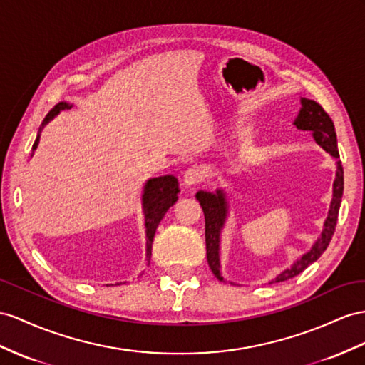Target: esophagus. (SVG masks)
<instances>
[{
	"mask_svg": "<svg viewBox=\"0 0 365 365\" xmlns=\"http://www.w3.org/2000/svg\"><path fill=\"white\" fill-rule=\"evenodd\" d=\"M203 179V173L199 170V168H190V170H186L183 177H182V182L186 186V188H191V186L199 185Z\"/></svg>",
	"mask_w": 365,
	"mask_h": 365,
	"instance_id": "obj_1",
	"label": "esophagus"
}]
</instances>
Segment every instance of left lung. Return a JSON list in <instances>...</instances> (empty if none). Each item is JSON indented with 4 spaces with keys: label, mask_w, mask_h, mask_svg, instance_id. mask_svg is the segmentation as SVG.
<instances>
[{
    "label": "left lung",
    "mask_w": 365,
    "mask_h": 365,
    "mask_svg": "<svg viewBox=\"0 0 365 365\" xmlns=\"http://www.w3.org/2000/svg\"><path fill=\"white\" fill-rule=\"evenodd\" d=\"M301 110L294 120V126L301 130H310L313 134V138L316 143L322 146L327 153L336 160V177L333 182V199L330 203L329 216H327L324 222V230L321 236L313 244L312 250L307 251L305 255L299 257L296 262L284 269L282 273L277 274L272 282H284V280L292 279L302 273L304 269L316 262L317 259L329 247L330 240L333 237V232L336 228V222H338V214L341 207V199H342V191H344V170L339 160V151H338V140H336V130L334 125L327 114L324 108L316 103L314 100L301 98ZM195 199L199 200L200 207L205 214V240H207V259L211 272L214 273L219 280H223L220 273V257H219V245H220V232L223 225H225V220L228 216V202L225 197V192L223 190H217L216 192H208V191H199L195 194Z\"/></svg>",
    "instance_id": "obj_1"
}]
</instances>
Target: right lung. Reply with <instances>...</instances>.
<instances>
[{
  "mask_svg": "<svg viewBox=\"0 0 365 365\" xmlns=\"http://www.w3.org/2000/svg\"><path fill=\"white\" fill-rule=\"evenodd\" d=\"M72 105L66 101H60L58 105H55L49 114L46 115L43 120V125L40 130L43 129L44 125H48L49 121L58 115L61 110L64 109H71ZM40 143V134L36 135L35 143L32 149L35 151L36 146ZM180 192L179 190V182L174 175H162V177H154V179L146 180L143 186V192H142V208L145 214V228H146V257H151V250H153V240L155 230L158 227V223L163 219L166 211L170 210L173 205L177 202V194Z\"/></svg>",
  "mask_w": 365,
  "mask_h": 365,
  "instance_id": "add662e5",
  "label": "right lung"
}]
</instances>
